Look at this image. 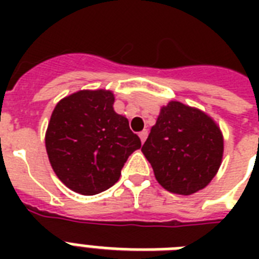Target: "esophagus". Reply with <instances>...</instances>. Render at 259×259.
<instances>
[{"label":"esophagus","instance_id":"34e87169","mask_svg":"<svg viewBox=\"0 0 259 259\" xmlns=\"http://www.w3.org/2000/svg\"><path fill=\"white\" fill-rule=\"evenodd\" d=\"M138 136H140V138H141V142L144 144L146 140V137H148V130H142L141 133L138 134Z\"/></svg>","mask_w":259,"mask_h":259}]
</instances>
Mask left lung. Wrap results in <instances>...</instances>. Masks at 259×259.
<instances>
[{"mask_svg":"<svg viewBox=\"0 0 259 259\" xmlns=\"http://www.w3.org/2000/svg\"><path fill=\"white\" fill-rule=\"evenodd\" d=\"M141 150L166 191L192 195L217 175L223 157V136L205 113L170 101L161 107Z\"/></svg>","mask_w":259,"mask_h":259,"instance_id":"obj_1","label":"left lung"}]
</instances>
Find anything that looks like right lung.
<instances>
[{"instance_id": "1", "label": "right lung", "mask_w": 259, "mask_h": 259, "mask_svg": "<svg viewBox=\"0 0 259 259\" xmlns=\"http://www.w3.org/2000/svg\"><path fill=\"white\" fill-rule=\"evenodd\" d=\"M114 94L82 90L63 98L54 109L46 133L52 169L63 184L82 195L113 187L141 140L127 118L113 109Z\"/></svg>"}]
</instances>
